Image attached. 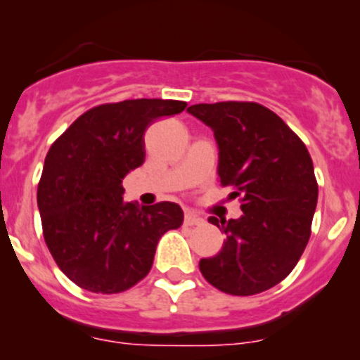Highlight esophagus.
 Masks as SVG:
<instances>
[{
	"label": "esophagus",
	"instance_id": "34e87169",
	"mask_svg": "<svg viewBox=\"0 0 360 360\" xmlns=\"http://www.w3.org/2000/svg\"><path fill=\"white\" fill-rule=\"evenodd\" d=\"M203 223V218H200L198 214H194L193 212H186L184 214V225L193 226V225H201Z\"/></svg>",
	"mask_w": 360,
	"mask_h": 360
}]
</instances>
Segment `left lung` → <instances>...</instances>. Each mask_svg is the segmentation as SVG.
I'll list each match as a JSON object with an SVG mask.
<instances>
[{"label": "left lung", "mask_w": 360, "mask_h": 360, "mask_svg": "<svg viewBox=\"0 0 360 360\" xmlns=\"http://www.w3.org/2000/svg\"><path fill=\"white\" fill-rule=\"evenodd\" d=\"M188 113L213 130L218 181L242 198L237 220L212 217L226 235L221 250L200 260L210 284L250 296L279 284L295 269L309 238L318 184L311 157L274 111L257 103H201Z\"/></svg>", "instance_id": "left-lung-1"}]
</instances>
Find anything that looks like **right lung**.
<instances>
[{
	"mask_svg": "<svg viewBox=\"0 0 360 360\" xmlns=\"http://www.w3.org/2000/svg\"><path fill=\"white\" fill-rule=\"evenodd\" d=\"M184 108L146 98L101 105L52 143L37 205L53 260L79 288L101 295L131 288L150 271L159 238L183 225L177 203H127L122 181L143 164L147 128Z\"/></svg>",
	"mask_w": 360,
	"mask_h": 360,
	"instance_id": "right-lung-1",
	"label": "right lung"
}]
</instances>
